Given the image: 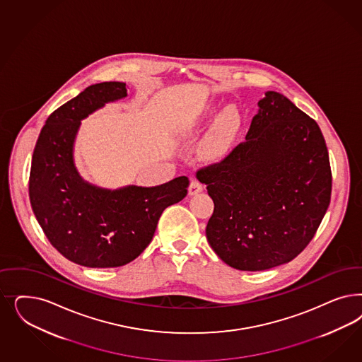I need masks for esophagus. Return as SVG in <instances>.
Instances as JSON below:
<instances>
[{
  "label": "esophagus",
  "instance_id": "1",
  "mask_svg": "<svg viewBox=\"0 0 362 362\" xmlns=\"http://www.w3.org/2000/svg\"><path fill=\"white\" fill-rule=\"evenodd\" d=\"M202 184L199 182V180H196V178H192V181H190V185H189V194L190 196H194V194H197L199 192H202Z\"/></svg>",
  "mask_w": 362,
  "mask_h": 362
}]
</instances>
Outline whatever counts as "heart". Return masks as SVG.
<instances>
[{
	"instance_id": "1",
	"label": "heart",
	"mask_w": 362,
	"mask_h": 362,
	"mask_svg": "<svg viewBox=\"0 0 362 362\" xmlns=\"http://www.w3.org/2000/svg\"><path fill=\"white\" fill-rule=\"evenodd\" d=\"M240 129V119L233 112H226L218 117L210 129L206 139L202 144V156L208 160L216 161L226 156L233 145L234 139Z\"/></svg>"
}]
</instances>
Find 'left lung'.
Segmentation results:
<instances>
[{
	"mask_svg": "<svg viewBox=\"0 0 362 362\" xmlns=\"http://www.w3.org/2000/svg\"><path fill=\"white\" fill-rule=\"evenodd\" d=\"M196 175L214 202L210 246L238 270L292 261L312 241L330 204L332 170L320 127L277 92L258 101L245 141Z\"/></svg>",
	"mask_w": 362,
	"mask_h": 362,
	"instance_id": "obj_1",
	"label": "left lung"
}]
</instances>
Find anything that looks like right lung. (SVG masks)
Segmentation results:
<instances>
[{"label":"right lung","instance_id":"obj_1","mask_svg":"<svg viewBox=\"0 0 362 362\" xmlns=\"http://www.w3.org/2000/svg\"><path fill=\"white\" fill-rule=\"evenodd\" d=\"M127 95L124 82L88 86L47 117L32 157L29 197L37 221L62 256L88 268H117L137 258L163 210L187 194L185 175L158 187L107 190L77 173L73 142L82 118Z\"/></svg>","mask_w":362,"mask_h":362}]
</instances>
